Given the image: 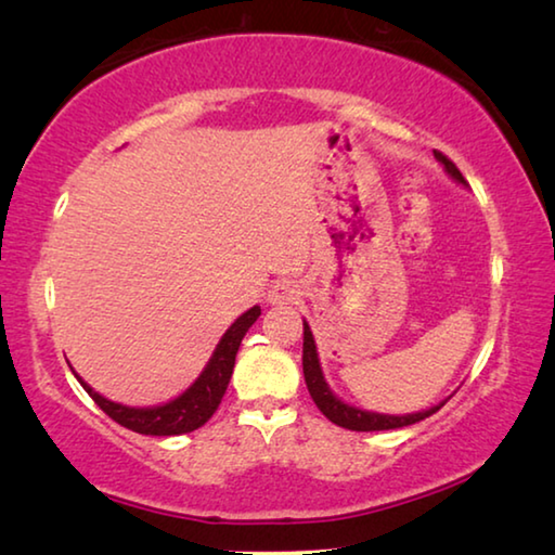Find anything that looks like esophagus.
<instances>
[{
	"label": "esophagus",
	"mask_w": 555,
	"mask_h": 555,
	"mask_svg": "<svg viewBox=\"0 0 555 555\" xmlns=\"http://www.w3.org/2000/svg\"><path fill=\"white\" fill-rule=\"evenodd\" d=\"M298 294L300 291L296 288V284H291V281H286V279H281V281H276L274 286L269 288V294H267V300L271 306H284V304H296L298 300Z\"/></svg>",
	"instance_id": "1"
}]
</instances>
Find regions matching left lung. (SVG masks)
<instances>
[{
    "mask_svg": "<svg viewBox=\"0 0 555 555\" xmlns=\"http://www.w3.org/2000/svg\"><path fill=\"white\" fill-rule=\"evenodd\" d=\"M434 156L438 158L440 164H443L446 173L450 178H455L457 183L465 185V178L463 173L457 171V166L450 162L448 156H443L440 152H434ZM304 377H306V387L311 391V399L315 401V406L323 411L325 418H331L335 426H343L347 430H389V428H403V426H411V424H418V421H424L428 416H434V413L443 406L446 401L436 403V406H430L426 411H416V413H403V416H389V413H374V411H362L357 406H350V403H345L343 399H337L335 393L327 387V382L323 377V370H321V360H318V347L313 340V333L308 323L304 321Z\"/></svg>",
    "mask_w": 555,
    "mask_h": 555,
    "instance_id": "left-lung-1",
    "label": "left lung"
}]
</instances>
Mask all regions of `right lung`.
Returning a JSON list of instances; mask_svg holds the SVG:
<instances>
[{
  "label": "right lung",
  "instance_id": "1",
  "mask_svg": "<svg viewBox=\"0 0 555 555\" xmlns=\"http://www.w3.org/2000/svg\"><path fill=\"white\" fill-rule=\"evenodd\" d=\"M259 315H261L259 306L249 308L247 313H242L237 321L228 327V333L220 337V343L215 347L210 362L205 364V370L201 372V377L195 379L191 387L181 393V397H176L166 403H158V406H146V409L125 406V403H117L102 397V393L92 389L88 382H82L78 374H75V377H78L82 389L90 393L92 401H95L112 421H117L119 426L134 430V434H142V436L191 434V430L208 424V418L218 411L224 391H228V384L234 370V357H237L242 337L251 325H255Z\"/></svg>",
  "mask_w": 555,
  "mask_h": 555
}]
</instances>
